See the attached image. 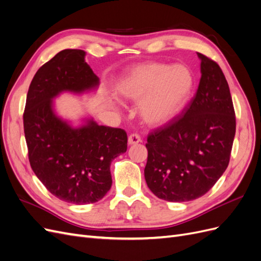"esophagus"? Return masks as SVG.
I'll list each match as a JSON object with an SVG mask.
<instances>
[{"mask_svg": "<svg viewBox=\"0 0 261 261\" xmlns=\"http://www.w3.org/2000/svg\"><path fill=\"white\" fill-rule=\"evenodd\" d=\"M140 143V136L138 134H130L128 137V144L129 145H136Z\"/></svg>", "mask_w": 261, "mask_h": 261, "instance_id": "esophagus-1", "label": "esophagus"}]
</instances>
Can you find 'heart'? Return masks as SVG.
I'll list each match as a JSON object with an SVG mask.
<instances>
[{
  "label": "heart",
  "mask_w": 261,
  "mask_h": 261,
  "mask_svg": "<svg viewBox=\"0 0 261 261\" xmlns=\"http://www.w3.org/2000/svg\"><path fill=\"white\" fill-rule=\"evenodd\" d=\"M115 89L123 100L140 101L139 113L145 122L160 125L184 109L194 89V76L185 65L150 62L132 67Z\"/></svg>",
  "instance_id": "b5f03b06"
}]
</instances>
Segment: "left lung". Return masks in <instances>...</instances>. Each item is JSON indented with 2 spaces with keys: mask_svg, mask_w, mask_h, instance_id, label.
Instances as JSON below:
<instances>
[{
  "mask_svg": "<svg viewBox=\"0 0 261 261\" xmlns=\"http://www.w3.org/2000/svg\"><path fill=\"white\" fill-rule=\"evenodd\" d=\"M201 78L180 115L147 138L145 178L158 198L172 202L203 196L226 170L236 129L230 88L217 62L201 53Z\"/></svg>",
  "mask_w": 261,
  "mask_h": 261,
  "instance_id": "8db88e82",
  "label": "left lung"
}]
</instances>
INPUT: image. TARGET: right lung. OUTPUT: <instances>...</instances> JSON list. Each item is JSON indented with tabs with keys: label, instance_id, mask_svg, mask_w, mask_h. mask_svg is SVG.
Wrapping results in <instances>:
<instances>
[{
	"label": "right lung",
	"instance_id": "right-lung-1",
	"mask_svg": "<svg viewBox=\"0 0 261 261\" xmlns=\"http://www.w3.org/2000/svg\"><path fill=\"white\" fill-rule=\"evenodd\" d=\"M85 54L83 50H63L39 68L23 112L31 169L52 195L75 204L103 198L112 185L110 165L127 150L124 129L92 120L73 128L53 111L52 99L62 91L81 93L99 85Z\"/></svg>",
	"mask_w": 261,
	"mask_h": 261
}]
</instances>
